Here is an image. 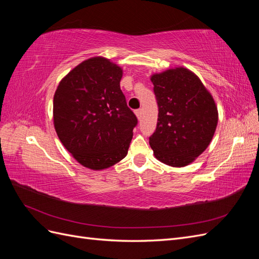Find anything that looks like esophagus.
<instances>
[{"mask_svg": "<svg viewBox=\"0 0 259 259\" xmlns=\"http://www.w3.org/2000/svg\"><path fill=\"white\" fill-rule=\"evenodd\" d=\"M142 113H143V110L142 109H137V110H135V114H136V116H137V119L139 120L140 117H142Z\"/></svg>", "mask_w": 259, "mask_h": 259, "instance_id": "obj_1", "label": "esophagus"}]
</instances>
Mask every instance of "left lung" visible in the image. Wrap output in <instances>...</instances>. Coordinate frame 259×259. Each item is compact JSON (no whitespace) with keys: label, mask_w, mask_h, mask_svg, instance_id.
<instances>
[{"label":"left lung","mask_w":259,"mask_h":259,"mask_svg":"<svg viewBox=\"0 0 259 259\" xmlns=\"http://www.w3.org/2000/svg\"><path fill=\"white\" fill-rule=\"evenodd\" d=\"M150 80L159 107L158 124L149 138L153 154L169 166L189 165L215 134V100L199 76L184 67L154 73Z\"/></svg>","instance_id":"8db88e82"}]
</instances>
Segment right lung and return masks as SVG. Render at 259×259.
<instances>
[{
    "label": "right lung",
    "mask_w": 259,
    "mask_h": 259,
    "mask_svg": "<svg viewBox=\"0 0 259 259\" xmlns=\"http://www.w3.org/2000/svg\"><path fill=\"white\" fill-rule=\"evenodd\" d=\"M122 75V68L112 61L92 57L73 68L55 92L57 136L88 168H108L127 154L137 117L120 89Z\"/></svg>",
    "instance_id": "add662e5"
}]
</instances>
